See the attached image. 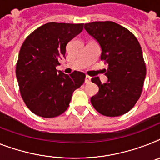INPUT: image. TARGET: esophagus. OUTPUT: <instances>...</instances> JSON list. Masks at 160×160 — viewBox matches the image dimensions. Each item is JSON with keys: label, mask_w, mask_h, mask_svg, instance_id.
<instances>
[{"label": "esophagus", "mask_w": 160, "mask_h": 160, "mask_svg": "<svg viewBox=\"0 0 160 160\" xmlns=\"http://www.w3.org/2000/svg\"><path fill=\"white\" fill-rule=\"evenodd\" d=\"M91 82V77L90 76H86V77H85V83L86 84H88V83Z\"/></svg>", "instance_id": "34e87169"}]
</instances>
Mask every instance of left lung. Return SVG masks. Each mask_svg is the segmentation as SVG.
I'll return each mask as SVG.
<instances>
[{"instance_id": "left-lung-1", "label": "left lung", "mask_w": 160, "mask_h": 160, "mask_svg": "<svg viewBox=\"0 0 160 160\" xmlns=\"http://www.w3.org/2000/svg\"><path fill=\"white\" fill-rule=\"evenodd\" d=\"M84 29L99 43L101 60L108 64L107 83L102 84L99 77L91 80L99 87L98 92L91 98L92 107L109 117L127 113L142 94L146 74L138 39L127 28L111 21L85 23Z\"/></svg>"}]
</instances>
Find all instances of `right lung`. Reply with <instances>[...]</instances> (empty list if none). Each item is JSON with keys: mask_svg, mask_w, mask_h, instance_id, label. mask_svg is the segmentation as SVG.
I'll use <instances>...</instances> for the list:
<instances>
[{"mask_svg": "<svg viewBox=\"0 0 160 160\" xmlns=\"http://www.w3.org/2000/svg\"><path fill=\"white\" fill-rule=\"evenodd\" d=\"M84 23L48 22L32 32L22 43L16 64L22 98L35 115L53 118L69 107L72 93L84 82L85 74L67 75L56 70L66 46L80 34Z\"/></svg>", "mask_w": 160, "mask_h": 160, "instance_id": "right-lung-1", "label": "right lung"}]
</instances>
